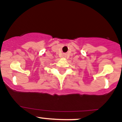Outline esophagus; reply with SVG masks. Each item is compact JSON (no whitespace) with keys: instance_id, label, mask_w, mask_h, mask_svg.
I'll list each match as a JSON object with an SVG mask.
<instances>
[{"instance_id":"1","label":"esophagus","mask_w":122,"mask_h":122,"mask_svg":"<svg viewBox=\"0 0 122 122\" xmlns=\"http://www.w3.org/2000/svg\"><path fill=\"white\" fill-rule=\"evenodd\" d=\"M64 55H66V54H64Z\"/></svg>"}]
</instances>
